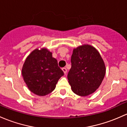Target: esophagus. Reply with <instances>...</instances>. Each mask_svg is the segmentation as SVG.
I'll list each match as a JSON object with an SVG mask.
<instances>
[{
  "label": "esophagus",
  "instance_id": "obj_1",
  "mask_svg": "<svg viewBox=\"0 0 127 127\" xmlns=\"http://www.w3.org/2000/svg\"><path fill=\"white\" fill-rule=\"evenodd\" d=\"M62 70H63V71L64 72V73L65 74H66V73H67V69H66V67L62 68Z\"/></svg>",
  "mask_w": 127,
  "mask_h": 127
}]
</instances>
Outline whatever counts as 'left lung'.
Segmentation results:
<instances>
[{"label":"left lung","instance_id":"obj_1","mask_svg":"<svg viewBox=\"0 0 127 127\" xmlns=\"http://www.w3.org/2000/svg\"><path fill=\"white\" fill-rule=\"evenodd\" d=\"M71 65L67 79L72 91L80 96L94 93L102 83L106 72L105 63L98 50L88 44L74 49Z\"/></svg>","mask_w":127,"mask_h":127}]
</instances>
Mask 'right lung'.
<instances>
[{
    "mask_svg": "<svg viewBox=\"0 0 127 127\" xmlns=\"http://www.w3.org/2000/svg\"><path fill=\"white\" fill-rule=\"evenodd\" d=\"M24 80L30 91L39 96L52 93L64 72L46 48L35 49L27 57L22 66Z\"/></svg>",
    "mask_w": 127,
    "mask_h": 127,
    "instance_id": "1",
    "label": "right lung"
}]
</instances>
